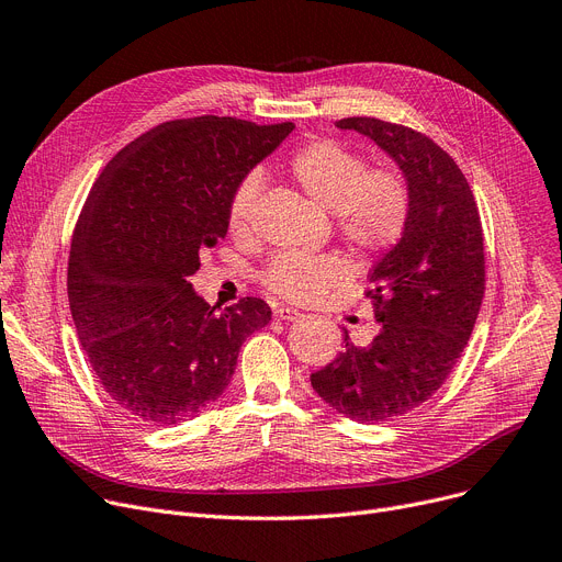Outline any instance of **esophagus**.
Returning <instances> with one entry per match:
<instances>
[{
    "mask_svg": "<svg viewBox=\"0 0 562 562\" xmlns=\"http://www.w3.org/2000/svg\"><path fill=\"white\" fill-rule=\"evenodd\" d=\"M273 316L278 318V321H299V318H303V314L299 312V310H293V307H278L276 312H273Z\"/></svg>",
    "mask_w": 562,
    "mask_h": 562,
    "instance_id": "obj_1",
    "label": "esophagus"
}]
</instances>
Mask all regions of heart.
Segmentation results:
<instances>
[{
	"label": "heart",
	"mask_w": 562,
	"mask_h": 562,
	"mask_svg": "<svg viewBox=\"0 0 562 562\" xmlns=\"http://www.w3.org/2000/svg\"><path fill=\"white\" fill-rule=\"evenodd\" d=\"M289 172L318 206L335 214L339 236L360 255H380L398 244L409 218V191L396 170L369 168L360 153L316 138L293 153ZM257 193L255 175L236 187L227 210L232 234L248 232ZM348 276L350 266L339 255L284 250L266 266L261 282L284 301L312 303Z\"/></svg>",
	"instance_id": "heart-1"
}]
</instances>
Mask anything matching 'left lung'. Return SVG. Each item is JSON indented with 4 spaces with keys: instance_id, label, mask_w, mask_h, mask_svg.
<instances>
[{
    "instance_id": "obj_1",
    "label": "left lung",
    "mask_w": 562,
    "mask_h": 562,
    "mask_svg": "<svg viewBox=\"0 0 562 562\" xmlns=\"http://www.w3.org/2000/svg\"><path fill=\"white\" fill-rule=\"evenodd\" d=\"M335 125L396 161L409 218L369 273L378 335L356 346L344 333V350L310 380L344 417L382 424L428 401L460 360L485 293L483 227L467 177L426 134L364 115Z\"/></svg>"
}]
</instances>
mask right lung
Wrapping results in <instances>:
<instances>
[{
  "instance_id": "1",
  "label": "right lung",
  "mask_w": 562,
  "mask_h": 562,
  "mask_svg": "<svg viewBox=\"0 0 562 562\" xmlns=\"http://www.w3.org/2000/svg\"><path fill=\"white\" fill-rule=\"evenodd\" d=\"M293 123L200 115L161 123L117 153L75 225L68 299L104 392L155 426L180 424L229 385L241 344L271 321L246 296L221 310L189 282L227 234L229 200Z\"/></svg>"
}]
</instances>
